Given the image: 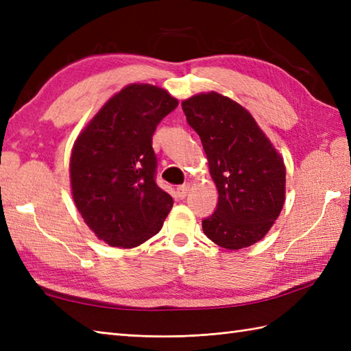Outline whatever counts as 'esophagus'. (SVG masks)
Wrapping results in <instances>:
<instances>
[{"label": "esophagus", "instance_id": "obj_1", "mask_svg": "<svg viewBox=\"0 0 351 351\" xmlns=\"http://www.w3.org/2000/svg\"><path fill=\"white\" fill-rule=\"evenodd\" d=\"M189 189H190L189 184L180 185V187L176 189V196L180 197V199H185V196H187V193H189Z\"/></svg>", "mask_w": 351, "mask_h": 351}]
</instances>
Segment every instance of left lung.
Masks as SVG:
<instances>
[{"label":"left lung","mask_w":351,"mask_h":351,"mask_svg":"<svg viewBox=\"0 0 351 351\" xmlns=\"http://www.w3.org/2000/svg\"><path fill=\"white\" fill-rule=\"evenodd\" d=\"M187 122L202 141L219 191L205 235L228 250L263 240L285 202V164L255 119L217 92L182 102Z\"/></svg>","instance_id":"8db88e82"}]
</instances>
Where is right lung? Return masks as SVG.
I'll return each instance as SVG.
<instances>
[{
	"label": "right lung",
	"instance_id": "add662e5",
	"mask_svg": "<svg viewBox=\"0 0 351 351\" xmlns=\"http://www.w3.org/2000/svg\"><path fill=\"white\" fill-rule=\"evenodd\" d=\"M176 107L164 88L130 84L106 102L73 145V202L95 235L113 247L147 241L173 206L155 182L152 136Z\"/></svg>",
	"mask_w": 351,
	"mask_h": 351
}]
</instances>
